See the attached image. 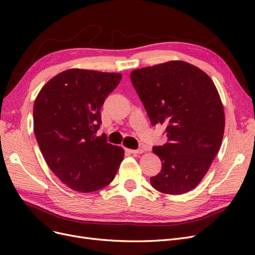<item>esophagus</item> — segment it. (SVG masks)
I'll return each instance as SVG.
<instances>
[{
	"instance_id": "1",
	"label": "esophagus",
	"mask_w": 255,
	"mask_h": 255,
	"mask_svg": "<svg viewBox=\"0 0 255 255\" xmlns=\"http://www.w3.org/2000/svg\"><path fill=\"white\" fill-rule=\"evenodd\" d=\"M130 154H135V155H139V154H141L142 152H143V150H141V149H139V150H128Z\"/></svg>"
}]
</instances>
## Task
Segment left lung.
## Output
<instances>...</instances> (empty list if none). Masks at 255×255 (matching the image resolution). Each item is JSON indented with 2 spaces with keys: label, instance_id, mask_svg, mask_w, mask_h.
<instances>
[{
  "label": "left lung",
  "instance_id": "1",
  "mask_svg": "<svg viewBox=\"0 0 255 255\" xmlns=\"http://www.w3.org/2000/svg\"><path fill=\"white\" fill-rule=\"evenodd\" d=\"M130 80L153 126L165 125L168 142L154 146L161 171L152 186L167 195L194 189L217 155L225 133V110L214 82L183 60L137 69Z\"/></svg>",
  "mask_w": 255,
  "mask_h": 255
}]
</instances>
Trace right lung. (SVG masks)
I'll use <instances>...</instances> for the list:
<instances>
[{"label": "right lung", "instance_id": "right-lung-1", "mask_svg": "<svg viewBox=\"0 0 255 255\" xmlns=\"http://www.w3.org/2000/svg\"><path fill=\"white\" fill-rule=\"evenodd\" d=\"M120 73L69 69L52 78L34 103V133L45 163L69 188L92 192L116 176L125 150L97 136L101 107Z\"/></svg>", "mask_w": 255, "mask_h": 255}]
</instances>
